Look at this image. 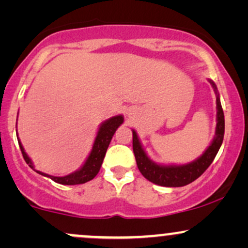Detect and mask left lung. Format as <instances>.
<instances>
[{
	"label": "left lung",
	"mask_w": 248,
	"mask_h": 248,
	"mask_svg": "<svg viewBox=\"0 0 248 248\" xmlns=\"http://www.w3.org/2000/svg\"><path fill=\"white\" fill-rule=\"evenodd\" d=\"M215 90L216 96H217V124H216V134L215 138L207 147V149L196 158L195 161L190 162L186 164H158L152 161L149 156L147 155L146 150L142 147V143L139 139L138 134L133 129V152L135 155L136 164H138L139 170L143 175L144 178L148 181L153 182L154 184H157L161 186L168 187H178L184 186L190 184L191 182L197 179L202 175L210 164L215 160L219 148L224 140L225 132V119L224 112L221 108L220 98L217 86L212 80H210Z\"/></svg>",
	"instance_id": "obj_1"
}]
</instances>
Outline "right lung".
Returning a JSON list of instances; mask_svg holds the SVG:
<instances>
[{
    "instance_id": "add662e5",
    "label": "right lung",
    "mask_w": 248,
    "mask_h": 248,
    "mask_svg": "<svg viewBox=\"0 0 248 248\" xmlns=\"http://www.w3.org/2000/svg\"><path fill=\"white\" fill-rule=\"evenodd\" d=\"M122 124H124V116L121 114L112 116V118H109L108 120L102 122L100 127H99L98 133H96L92 150H91L90 155H88L86 161L84 162V164H82L78 170H76L75 172L70 173V175H66V176H62V177L47 175V173L39 171V170H36L32 161H31V158L28 156V154L25 153L24 148L22 146L19 139H17V140H18V144H19V148H21L22 155H23L25 162L29 164L31 169L35 170V171L38 172L39 175H43L45 176V177L51 178L53 182H56V183L62 184V186H76V184L86 183V182L91 181V179H93L96 175H98L99 170H100L101 168L102 161H104L105 155H106L107 148L110 143V140H112L113 135H114L116 129H118Z\"/></svg>"
}]
</instances>
